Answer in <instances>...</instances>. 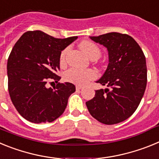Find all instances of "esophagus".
<instances>
[{
  "instance_id": "obj_1",
  "label": "esophagus",
  "mask_w": 159,
  "mask_h": 159,
  "mask_svg": "<svg viewBox=\"0 0 159 159\" xmlns=\"http://www.w3.org/2000/svg\"><path fill=\"white\" fill-rule=\"evenodd\" d=\"M75 88H76L77 91H80V90L83 89V88H84V87H82V86H79V85H77V86L75 87Z\"/></svg>"
}]
</instances>
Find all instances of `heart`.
<instances>
[{
  "label": "heart",
  "instance_id": "1",
  "mask_svg": "<svg viewBox=\"0 0 159 159\" xmlns=\"http://www.w3.org/2000/svg\"><path fill=\"white\" fill-rule=\"evenodd\" d=\"M80 48L85 54L92 60H96L101 55L99 48L97 47L96 44L91 41H84L80 43ZM67 53V49L62 51L60 57V64H64L65 61V56ZM64 78L67 82H71L73 84L84 85L96 78V72L92 69H78V68H70L67 70L64 75Z\"/></svg>",
  "mask_w": 159,
  "mask_h": 159
}]
</instances>
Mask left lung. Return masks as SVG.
<instances>
[{"label": "left lung", "instance_id": "1", "mask_svg": "<svg viewBox=\"0 0 159 159\" xmlns=\"http://www.w3.org/2000/svg\"><path fill=\"white\" fill-rule=\"evenodd\" d=\"M90 38L107 48L109 64L96 81L107 88L96 90L93 99L86 102L87 107L92 117L103 124L121 123L135 111L145 92L146 57L127 34L109 32Z\"/></svg>", "mask_w": 159, "mask_h": 159}]
</instances>
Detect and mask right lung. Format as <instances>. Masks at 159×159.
<instances>
[{"label":"right lung","mask_w":159,"mask_h":159,"mask_svg":"<svg viewBox=\"0 0 159 159\" xmlns=\"http://www.w3.org/2000/svg\"><path fill=\"white\" fill-rule=\"evenodd\" d=\"M77 36L58 39L42 31L25 32L12 48L7 63L8 88L17 111L34 123H51L65 110L75 92L71 83H58L61 51ZM57 86L48 88V82Z\"/></svg>","instance_id":"right-lung-1"}]
</instances>
